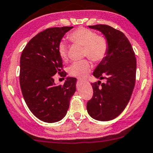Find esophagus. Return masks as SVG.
Instances as JSON below:
<instances>
[{
  "mask_svg": "<svg viewBox=\"0 0 153 153\" xmlns=\"http://www.w3.org/2000/svg\"><path fill=\"white\" fill-rule=\"evenodd\" d=\"M77 80H78L79 82H84V80L82 79H81V78H77Z\"/></svg>",
  "mask_w": 153,
  "mask_h": 153,
  "instance_id": "esophagus-1",
  "label": "esophagus"
}]
</instances>
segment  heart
<instances>
[{"instance_id":"obj_1","label":"heart","mask_w":153,"mask_h":153,"mask_svg":"<svg viewBox=\"0 0 153 153\" xmlns=\"http://www.w3.org/2000/svg\"><path fill=\"white\" fill-rule=\"evenodd\" d=\"M67 39L74 44L84 47V56H87L94 62H101L108 53L109 43L105 36L98 35L89 28L79 27L67 35ZM59 56L64 62L68 59V46L64 41L58 45ZM91 69V64L87 59L74 62L69 68L70 76L84 78Z\"/></svg>"}]
</instances>
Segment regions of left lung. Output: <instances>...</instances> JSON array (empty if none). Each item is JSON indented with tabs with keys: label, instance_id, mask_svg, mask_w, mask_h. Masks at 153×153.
I'll use <instances>...</instances> for the list:
<instances>
[{
	"label": "left lung",
	"instance_id": "1",
	"mask_svg": "<svg viewBox=\"0 0 153 153\" xmlns=\"http://www.w3.org/2000/svg\"><path fill=\"white\" fill-rule=\"evenodd\" d=\"M89 27L105 35L109 50L93 72L96 78L105 79L107 82L91 84L93 96L87 102V112L95 120L109 121L119 116L130 101L135 84L136 57L130 42L122 31L105 24Z\"/></svg>",
	"mask_w": 153,
	"mask_h": 153
}]
</instances>
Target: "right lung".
<instances>
[{
	"mask_svg": "<svg viewBox=\"0 0 153 153\" xmlns=\"http://www.w3.org/2000/svg\"><path fill=\"white\" fill-rule=\"evenodd\" d=\"M72 28H46L32 38L21 53L19 80L23 97L30 112L45 123H56L65 117L76 91V78L67 77L63 85H56L53 79L56 74L66 76L58 45Z\"/></svg>",
	"mask_w": 153,
	"mask_h": 153,
	"instance_id": "add662e5",
	"label": "right lung"
}]
</instances>
